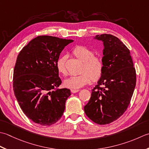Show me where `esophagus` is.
Wrapping results in <instances>:
<instances>
[{
    "mask_svg": "<svg viewBox=\"0 0 149 149\" xmlns=\"http://www.w3.org/2000/svg\"><path fill=\"white\" fill-rule=\"evenodd\" d=\"M79 91H80L79 89H71V92L72 93H76L78 92Z\"/></svg>",
    "mask_w": 149,
    "mask_h": 149,
    "instance_id": "34e87169",
    "label": "esophagus"
}]
</instances>
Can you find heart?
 Instances as JSON below:
<instances>
[{
    "label": "heart",
    "mask_w": 149,
    "mask_h": 149,
    "mask_svg": "<svg viewBox=\"0 0 149 149\" xmlns=\"http://www.w3.org/2000/svg\"><path fill=\"white\" fill-rule=\"evenodd\" d=\"M72 54L84 62L81 73L71 76L65 80V86L71 89H79L86 86L91 80L96 81L102 77L104 71V63L102 58L95 55V51L84 45H77L72 50ZM58 73L63 76L68 74L65 65V57L61 56L56 63Z\"/></svg>",
    "instance_id": "1"
}]
</instances>
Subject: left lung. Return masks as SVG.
<instances>
[{
  "mask_svg": "<svg viewBox=\"0 0 149 149\" xmlns=\"http://www.w3.org/2000/svg\"><path fill=\"white\" fill-rule=\"evenodd\" d=\"M96 38L104 42V71L84 111L93 122L106 125L127 110L136 86V73L130 51L120 39L105 33Z\"/></svg>",
  "mask_w": 149,
  "mask_h": 149,
  "instance_id": "8db88e82",
  "label": "left lung"
}]
</instances>
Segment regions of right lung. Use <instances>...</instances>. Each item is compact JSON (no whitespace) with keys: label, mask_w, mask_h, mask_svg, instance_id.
Segmentation results:
<instances>
[{"label":"right lung","mask_w":149,"mask_h":149,"mask_svg":"<svg viewBox=\"0 0 149 149\" xmlns=\"http://www.w3.org/2000/svg\"><path fill=\"white\" fill-rule=\"evenodd\" d=\"M72 40L38 36L18 54L13 70V87L20 107L33 122L49 126L63 114L68 89H56L62 81L56 63L60 53Z\"/></svg>","instance_id":"1"}]
</instances>
